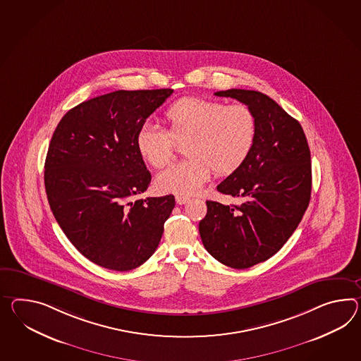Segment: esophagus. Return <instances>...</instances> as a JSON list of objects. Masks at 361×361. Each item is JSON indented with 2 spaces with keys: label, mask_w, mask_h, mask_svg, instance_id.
<instances>
[{
  "label": "esophagus",
  "mask_w": 361,
  "mask_h": 361,
  "mask_svg": "<svg viewBox=\"0 0 361 361\" xmlns=\"http://www.w3.org/2000/svg\"><path fill=\"white\" fill-rule=\"evenodd\" d=\"M189 201H190V198L186 197V195H176L177 204H185V203H188Z\"/></svg>",
  "instance_id": "esophagus-1"
}]
</instances>
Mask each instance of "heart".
<instances>
[{"mask_svg": "<svg viewBox=\"0 0 361 361\" xmlns=\"http://www.w3.org/2000/svg\"><path fill=\"white\" fill-rule=\"evenodd\" d=\"M168 130L145 123L135 145L142 159L154 168L168 166L176 142H185L189 158L159 173L155 184L163 193H198L215 171L227 176L236 172L250 155L257 138V118L244 103L226 106L206 97H185L168 106Z\"/></svg>", "mask_w": 361, "mask_h": 361, "instance_id": "b5f03b06", "label": "heart"}]
</instances>
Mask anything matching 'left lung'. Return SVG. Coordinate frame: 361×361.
Masks as SVG:
<instances>
[{
  "label": "left lung",
  "mask_w": 361,
  "mask_h": 361,
  "mask_svg": "<svg viewBox=\"0 0 361 361\" xmlns=\"http://www.w3.org/2000/svg\"><path fill=\"white\" fill-rule=\"evenodd\" d=\"M215 95L236 99L253 109L257 138L245 163L216 186L220 193L244 198V202L206 201L200 235L220 264L247 269L279 252L308 209L310 149L299 121L271 97L240 88Z\"/></svg>",
  "instance_id": "8db88e82"
}]
</instances>
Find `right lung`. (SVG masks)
Listing matches in <instances>:
<instances>
[{"mask_svg": "<svg viewBox=\"0 0 361 361\" xmlns=\"http://www.w3.org/2000/svg\"><path fill=\"white\" fill-rule=\"evenodd\" d=\"M173 90H118L63 116L45 159L48 202L66 238L91 262L133 270L157 250L175 207L172 194L137 200L151 173L135 145L138 130Z\"/></svg>", "mask_w": 361, "mask_h": 361, "instance_id": "1", "label": "right lung"}]
</instances>
